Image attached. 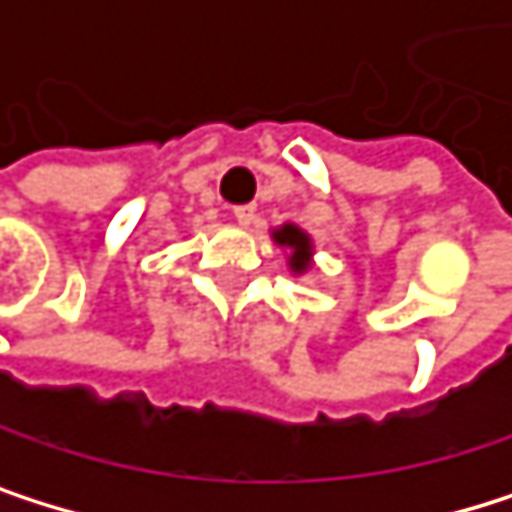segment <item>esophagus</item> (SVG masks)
<instances>
[{"mask_svg":"<svg viewBox=\"0 0 512 512\" xmlns=\"http://www.w3.org/2000/svg\"><path fill=\"white\" fill-rule=\"evenodd\" d=\"M232 216H235V222H238V225H244V228H247V225H253V219H256V207H253V204H241V207H235V210H232Z\"/></svg>","mask_w":512,"mask_h":512,"instance_id":"esophagus-1","label":"esophagus"}]
</instances>
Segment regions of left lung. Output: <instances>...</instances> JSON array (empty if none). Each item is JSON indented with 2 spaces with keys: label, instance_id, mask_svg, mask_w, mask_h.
Wrapping results in <instances>:
<instances>
[{
  "label": "left lung",
  "instance_id": "left-lung-1",
  "mask_svg": "<svg viewBox=\"0 0 512 512\" xmlns=\"http://www.w3.org/2000/svg\"><path fill=\"white\" fill-rule=\"evenodd\" d=\"M271 238L277 247H287L290 256H287V265L293 274H305L311 268V256H314V244H311V235L302 232L299 225L293 222H284L280 228H271Z\"/></svg>",
  "mask_w": 512,
  "mask_h": 512
}]
</instances>
